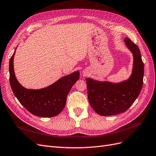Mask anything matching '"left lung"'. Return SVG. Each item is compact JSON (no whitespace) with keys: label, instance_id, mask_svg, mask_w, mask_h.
Instances as JSON below:
<instances>
[{"label":"left lung","instance_id":"obj_1","mask_svg":"<svg viewBox=\"0 0 156 156\" xmlns=\"http://www.w3.org/2000/svg\"><path fill=\"white\" fill-rule=\"evenodd\" d=\"M125 42L134 56L130 77L113 83L87 78L88 99L91 107L101 116H111L125 112L139 96L143 83L144 63L137 45L126 37Z\"/></svg>","mask_w":156,"mask_h":156}]
</instances>
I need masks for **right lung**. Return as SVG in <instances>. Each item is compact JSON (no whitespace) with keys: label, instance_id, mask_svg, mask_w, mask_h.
<instances>
[{"label":"right lung","instance_id":"obj_1","mask_svg":"<svg viewBox=\"0 0 156 156\" xmlns=\"http://www.w3.org/2000/svg\"><path fill=\"white\" fill-rule=\"evenodd\" d=\"M9 60V82L15 96L21 104L34 116L50 118L57 116L64 108L67 94L80 78L78 71L61 78L41 89H27L17 81L14 73L13 58Z\"/></svg>","mask_w":156,"mask_h":156}]
</instances>
